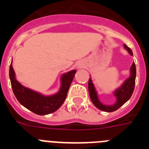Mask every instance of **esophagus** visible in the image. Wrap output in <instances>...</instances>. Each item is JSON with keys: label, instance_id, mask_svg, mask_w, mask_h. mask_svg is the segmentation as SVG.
Here are the masks:
<instances>
[{"label": "esophagus", "instance_id": "34e87169", "mask_svg": "<svg viewBox=\"0 0 149 149\" xmlns=\"http://www.w3.org/2000/svg\"><path fill=\"white\" fill-rule=\"evenodd\" d=\"M77 68H82L83 64H82V63H77Z\"/></svg>", "mask_w": 149, "mask_h": 149}]
</instances>
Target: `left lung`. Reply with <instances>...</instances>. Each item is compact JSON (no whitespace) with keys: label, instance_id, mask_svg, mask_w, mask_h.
<instances>
[{"label":"left lung","instance_id":"8db88e82","mask_svg":"<svg viewBox=\"0 0 149 149\" xmlns=\"http://www.w3.org/2000/svg\"><path fill=\"white\" fill-rule=\"evenodd\" d=\"M124 48L128 52L131 56H133V52L131 48H128L125 44L124 45ZM135 79H136V65L134 62L130 68V77H127L125 81L122 83L119 87L116 89L113 92L114 96L116 97V102L113 104L107 105L104 104L98 98V93L96 91L95 87L93 84L92 78L89 79L88 88L90 95L91 101L93 104L99 110L105 112H113L122 107L125 103H126L131 97L135 86Z\"/></svg>","mask_w":149,"mask_h":149}]
</instances>
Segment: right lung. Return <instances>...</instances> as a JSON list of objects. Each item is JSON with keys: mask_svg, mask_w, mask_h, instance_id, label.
Wrapping results in <instances>:
<instances>
[{"mask_svg": "<svg viewBox=\"0 0 149 149\" xmlns=\"http://www.w3.org/2000/svg\"><path fill=\"white\" fill-rule=\"evenodd\" d=\"M12 63L13 60L10 66L12 88L13 93L21 104L34 113L40 116L52 113L60 108L66 98L67 93L77 71L72 70L63 74L60 77V87L58 92L51 95H45L26 87L18 82Z\"/></svg>", "mask_w": 149, "mask_h": 149, "instance_id": "obj_1", "label": "right lung"}]
</instances>
